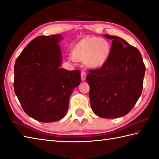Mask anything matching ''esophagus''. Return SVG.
Wrapping results in <instances>:
<instances>
[{
    "mask_svg": "<svg viewBox=\"0 0 159 159\" xmlns=\"http://www.w3.org/2000/svg\"><path fill=\"white\" fill-rule=\"evenodd\" d=\"M80 76H81V79L82 80H85L86 79V76H87V74L84 71H81V74H80Z\"/></svg>",
    "mask_w": 159,
    "mask_h": 159,
    "instance_id": "obj_1",
    "label": "esophagus"
}]
</instances>
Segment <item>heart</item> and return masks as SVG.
Wrapping results in <instances>:
<instances>
[{
  "label": "heart",
  "instance_id": "heart-1",
  "mask_svg": "<svg viewBox=\"0 0 159 159\" xmlns=\"http://www.w3.org/2000/svg\"><path fill=\"white\" fill-rule=\"evenodd\" d=\"M111 49V43L108 40L88 36L77 43L74 53H70L68 57L72 62L87 61L90 67L97 69L107 61Z\"/></svg>",
  "mask_w": 159,
  "mask_h": 159
}]
</instances>
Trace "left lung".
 I'll return each instance as SVG.
<instances>
[{"instance_id":"8db88e82","label":"left lung","mask_w":159,"mask_h":159,"mask_svg":"<svg viewBox=\"0 0 159 159\" xmlns=\"http://www.w3.org/2000/svg\"><path fill=\"white\" fill-rule=\"evenodd\" d=\"M112 40L107 61L98 70H89L91 107L97 116L114 119L128 114L141 95L145 66L137 48L119 36Z\"/></svg>"}]
</instances>
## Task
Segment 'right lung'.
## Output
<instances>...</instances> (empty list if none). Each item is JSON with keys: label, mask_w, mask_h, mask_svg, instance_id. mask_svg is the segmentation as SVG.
<instances>
[{"label": "right lung", "mask_w": 159, "mask_h": 159, "mask_svg": "<svg viewBox=\"0 0 159 159\" xmlns=\"http://www.w3.org/2000/svg\"><path fill=\"white\" fill-rule=\"evenodd\" d=\"M60 34L39 36L28 43L14 65V88L28 116L43 123L66 115L70 96L81 81L79 70L61 68Z\"/></svg>", "instance_id": "right-lung-1"}]
</instances>
